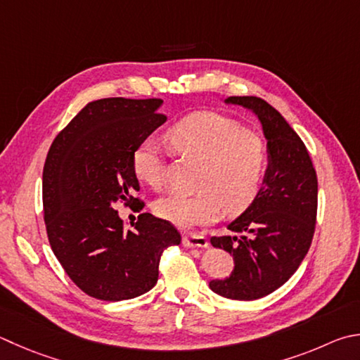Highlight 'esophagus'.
<instances>
[{
	"instance_id": "34e87169",
	"label": "esophagus",
	"mask_w": 360,
	"mask_h": 360,
	"mask_svg": "<svg viewBox=\"0 0 360 360\" xmlns=\"http://www.w3.org/2000/svg\"><path fill=\"white\" fill-rule=\"evenodd\" d=\"M182 244L186 247H200V248H206L209 245L207 238L202 236V234H187V236L182 238Z\"/></svg>"
}]
</instances>
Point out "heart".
Wrapping results in <instances>:
<instances>
[{
    "mask_svg": "<svg viewBox=\"0 0 360 360\" xmlns=\"http://www.w3.org/2000/svg\"><path fill=\"white\" fill-rule=\"evenodd\" d=\"M173 151L201 163L195 179L197 193H172L154 202L160 219L181 228L214 224L221 209L236 215L257 200L269 153L264 139L224 115L202 112L184 117L169 129ZM136 178L149 187L165 182V162L155 140H143L132 154Z\"/></svg>",
    "mask_w": 360,
    "mask_h": 360,
    "instance_id": "1",
    "label": "heart"
}]
</instances>
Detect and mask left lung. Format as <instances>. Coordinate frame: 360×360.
I'll list each match as a JSON object with an SVG mask.
<instances>
[{"label": "left lung", "instance_id": "1", "mask_svg": "<svg viewBox=\"0 0 360 360\" xmlns=\"http://www.w3.org/2000/svg\"><path fill=\"white\" fill-rule=\"evenodd\" d=\"M252 110L267 140L266 176L245 211L211 238L215 248L233 255L230 277L215 278L209 288L234 300H255L280 288L297 271L309 252L316 224L318 179L309 151L276 108L255 96L225 99Z\"/></svg>", "mask_w": 360, "mask_h": 360}]
</instances>
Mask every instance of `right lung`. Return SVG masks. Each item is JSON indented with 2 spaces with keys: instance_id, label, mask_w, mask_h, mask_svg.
I'll return each mask as SVG.
<instances>
[{
  "instance_id": "right-lung-1",
  "label": "right lung",
  "mask_w": 360,
  "mask_h": 360,
  "mask_svg": "<svg viewBox=\"0 0 360 360\" xmlns=\"http://www.w3.org/2000/svg\"><path fill=\"white\" fill-rule=\"evenodd\" d=\"M162 99L110 97L89 102L50 146L42 174L44 220L55 257L88 296L117 302L148 292L165 248L181 234L143 212L124 230L116 202L135 206L140 191L132 154L167 121Z\"/></svg>"
}]
</instances>
